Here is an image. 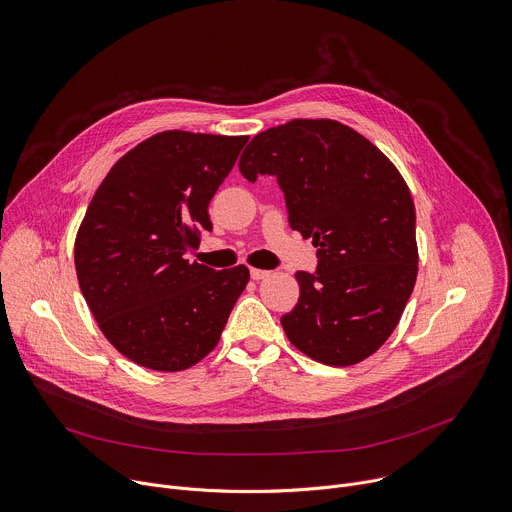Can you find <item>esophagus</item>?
Returning a JSON list of instances; mask_svg holds the SVG:
<instances>
[{
	"instance_id": "34e87169",
	"label": "esophagus",
	"mask_w": 512,
	"mask_h": 512,
	"mask_svg": "<svg viewBox=\"0 0 512 512\" xmlns=\"http://www.w3.org/2000/svg\"><path fill=\"white\" fill-rule=\"evenodd\" d=\"M269 275V271L267 269H257V267H251V277L255 279V281H259V279H265Z\"/></svg>"
}]
</instances>
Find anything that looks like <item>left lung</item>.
Wrapping results in <instances>:
<instances>
[{
	"label": "left lung",
	"mask_w": 512,
	"mask_h": 512,
	"mask_svg": "<svg viewBox=\"0 0 512 512\" xmlns=\"http://www.w3.org/2000/svg\"><path fill=\"white\" fill-rule=\"evenodd\" d=\"M241 174L275 176L289 227L318 247L316 273L298 271L300 300L281 326L298 350L330 367L377 352L401 320L417 277L411 192L375 145L332 119L261 131Z\"/></svg>",
	"instance_id": "obj_1"
}]
</instances>
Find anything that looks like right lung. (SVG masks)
Segmentation results:
<instances>
[{
  "label": "right lung",
  "instance_id": "right-lung-1",
  "mask_svg": "<svg viewBox=\"0 0 512 512\" xmlns=\"http://www.w3.org/2000/svg\"><path fill=\"white\" fill-rule=\"evenodd\" d=\"M247 135L162 131L127 152L97 188L75 241L83 296L105 338L145 369L194 367L221 338L249 281L188 253L212 231L208 202Z\"/></svg>",
  "mask_w": 512,
  "mask_h": 512
}]
</instances>
